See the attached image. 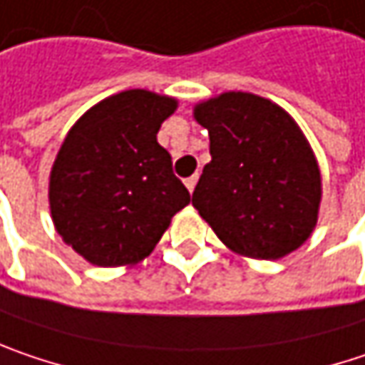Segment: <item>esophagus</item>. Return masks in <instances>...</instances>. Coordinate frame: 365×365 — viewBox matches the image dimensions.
<instances>
[{
	"label": "esophagus",
	"mask_w": 365,
	"mask_h": 365,
	"mask_svg": "<svg viewBox=\"0 0 365 365\" xmlns=\"http://www.w3.org/2000/svg\"><path fill=\"white\" fill-rule=\"evenodd\" d=\"M185 185H187V189L193 193V189H195V185H197V174H193V176H189L187 180H185Z\"/></svg>",
	"instance_id": "esophagus-1"
}]
</instances>
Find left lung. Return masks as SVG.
<instances>
[{"label":"left lung","mask_w":365,"mask_h":365,"mask_svg":"<svg viewBox=\"0 0 365 365\" xmlns=\"http://www.w3.org/2000/svg\"><path fill=\"white\" fill-rule=\"evenodd\" d=\"M193 118L212 153L193 191L199 216L241 257L280 259L299 249L318 224L322 176L295 118L243 91L199 101Z\"/></svg>","instance_id":"8db88e82"}]
</instances>
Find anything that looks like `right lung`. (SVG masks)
Listing matches in <instances>:
<instances>
[{
    "label": "right lung",
    "mask_w": 365,
    "mask_h": 365,
    "mask_svg": "<svg viewBox=\"0 0 365 365\" xmlns=\"http://www.w3.org/2000/svg\"><path fill=\"white\" fill-rule=\"evenodd\" d=\"M178 101L128 89L89 108L49 172V212L66 245L93 266H135L155 249L191 195L158 143Z\"/></svg>",
    "instance_id": "right-lung-1"
}]
</instances>
